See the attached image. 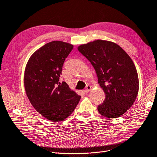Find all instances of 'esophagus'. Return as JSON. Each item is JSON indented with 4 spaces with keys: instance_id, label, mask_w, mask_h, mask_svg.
<instances>
[{
    "instance_id": "esophagus-1",
    "label": "esophagus",
    "mask_w": 157,
    "mask_h": 157,
    "mask_svg": "<svg viewBox=\"0 0 157 157\" xmlns=\"http://www.w3.org/2000/svg\"><path fill=\"white\" fill-rule=\"evenodd\" d=\"M90 90H91V86H90V85H86L85 89L84 90L85 93H88L89 92H90Z\"/></svg>"
}]
</instances>
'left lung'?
I'll use <instances>...</instances> for the list:
<instances>
[{
	"label": "left lung",
	"mask_w": 157,
	"mask_h": 157,
	"mask_svg": "<svg viewBox=\"0 0 157 157\" xmlns=\"http://www.w3.org/2000/svg\"><path fill=\"white\" fill-rule=\"evenodd\" d=\"M78 50L93 66L105 94L98 112L106 118L121 117L134 103L139 89L138 73L131 58L118 44L105 40L82 44Z\"/></svg>",
	"instance_id": "obj_1"
}]
</instances>
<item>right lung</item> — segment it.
<instances>
[{"label":"right lung","mask_w":157,"mask_h":157,"mask_svg":"<svg viewBox=\"0 0 157 157\" xmlns=\"http://www.w3.org/2000/svg\"><path fill=\"white\" fill-rule=\"evenodd\" d=\"M73 47L60 40L46 43L31 56L25 68L28 100L40 114L54 122L68 118L81 99L67 83L59 82L63 63Z\"/></svg>","instance_id":"right-lung-1"}]
</instances>
